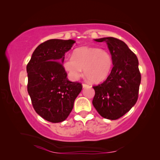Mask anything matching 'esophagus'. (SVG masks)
<instances>
[{
	"mask_svg": "<svg viewBox=\"0 0 160 160\" xmlns=\"http://www.w3.org/2000/svg\"><path fill=\"white\" fill-rule=\"evenodd\" d=\"M88 87H89V85H88V84H85V83H83L82 84V88H88Z\"/></svg>",
	"mask_w": 160,
	"mask_h": 160,
	"instance_id": "esophagus-1",
	"label": "esophagus"
}]
</instances>
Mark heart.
<instances>
[{"label": "heart", "mask_w": 160, "mask_h": 160, "mask_svg": "<svg viewBox=\"0 0 160 160\" xmlns=\"http://www.w3.org/2000/svg\"><path fill=\"white\" fill-rule=\"evenodd\" d=\"M112 56L107 51L96 47H81L74 51L72 57L65 58L63 68L72 80L85 73L89 81L99 83L104 81L112 68Z\"/></svg>", "instance_id": "b5f03b06"}]
</instances>
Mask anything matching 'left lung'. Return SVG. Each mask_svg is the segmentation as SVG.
<instances>
[{
  "label": "left lung",
  "mask_w": 160,
  "mask_h": 160,
  "mask_svg": "<svg viewBox=\"0 0 160 160\" xmlns=\"http://www.w3.org/2000/svg\"><path fill=\"white\" fill-rule=\"evenodd\" d=\"M94 40L107 43L113 66L107 80L93 87L92 104L102 117L116 120L129 112L138 100L141 80L138 60L121 40L113 37Z\"/></svg>",
  "instance_id": "left-lung-1"
}]
</instances>
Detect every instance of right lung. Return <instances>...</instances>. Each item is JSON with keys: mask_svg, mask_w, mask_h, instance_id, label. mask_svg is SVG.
I'll use <instances>...</instances> for the list:
<instances>
[{"mask_svg": "<svg viewBox=\"0 0 160 160\" xmlns=\"http://www.w3.org/2000/svg\"><path fill=\"white\" fill-rule=\"evenodd\" d=\"M75 43L72 39L48 40L36 48L27 66L32 105L38 114L50 122L66 120L82 90L80 83L68 80L63 67L65 53Z\"/></svg>", "mask_w": 160, "mask_h": 160, "instance_id": "1", "label": "right lung"}]
</instances>
